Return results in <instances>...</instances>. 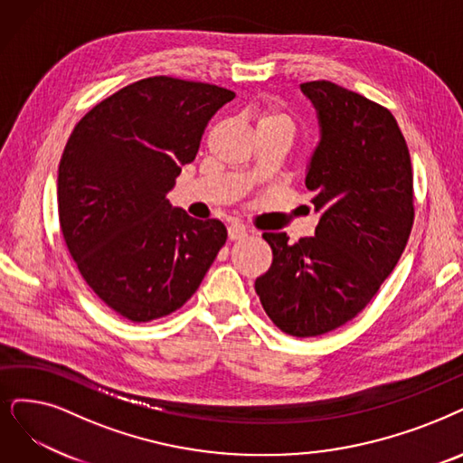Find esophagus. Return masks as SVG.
<instances>
[{"instance_id":"obj_1","label":"esophagus","mask_w":463,"mask_h":463,"mask_svg":"<svg viewBox=\"0 0 463 463\" xmlns=\"http://www.w3.org/2000/svg\"><path fill=\"white\" fill-rule=\"evenodd\" d=\"M247 233H249V230L243 224H239V222H233V224L228 226L230 241H239V239H245Z\"/></svg>"}]
</instances>
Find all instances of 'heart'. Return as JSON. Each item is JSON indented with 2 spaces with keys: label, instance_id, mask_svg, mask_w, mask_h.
<instances>
[{
  "label": "heart",
  "instance_id": "heart-1",
  "mask_svg": "<svg viewBox=\"0 0 463 463\" xmlns=\"http://www.w3.org/2000/svg\"><path fill=\"white\" fill-rule=\"evenodd\" d=\"M258 125H277V127H283L287 128V131L290 133L292 131V121L288 116L277 112V109H268V112H264L260 116V121H258Z\"/></svg>",
  "mask_w": 463,
  "mask_h": 463
}]
</instances>
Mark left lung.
<instances>
[{
    "label": "left lung",
    "mask_w": 463,
    "mask_h": 463,
    "mask_svg": "<svg viewBox=\"0 0 463 463\" xmlns=\"http://www.w3.org/2000/svg\"><path fill=\"white\" fill-rule=\"evenodd\" d=\"M321 140L306 186L321 214L316 237L290 245L266 232L273 262L254 283L268 317L296 338L354 319L393 271L414 222L409 146L387 108L332 81L300 85Z\"/></svg>",
    "instance_id": "1"
}]
</instances>
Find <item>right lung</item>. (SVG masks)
<instances>
[{
    "instance_id": "obj_1",
    "label": "right lung",
    "mask_w": 463,
    "mask_h": 463,
    "mask_svg": "<svg viewBox=\"0 0 463 463\" xmlns=\"http://www.w3.org/2000/svg\"><path fill=\"white\" fill-rule=\"evenodd\" d=\"M235 92L156 76L127 85L73 127L59 165L66 247L99 298L133 323L186 304L228 232L167 194L197 156L209 119Z\"/></svg>"
}]
</instances>
